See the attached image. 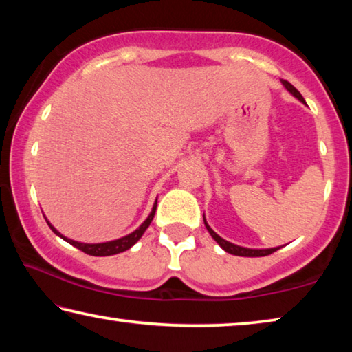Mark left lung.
I'll list each match as a JSON object with an SVG mask.
<instances>
[{"mask_svg": "<svg viewBox=\"0 0 352 352\" xmlns=\"http://www.w3.org/2000/svg\"><path fill=\"white\" fill-rule=\"evenodd\" d=\"M283 85L287 88V91H290L292 94H294V96L298 99V100H301V102H305V98L301 96V93L296 90V88L292 85L290 82H287V80H283ZM204 220H205V216H204ZM205 226H206V230L210 231V234L212 236V239L216 241L220 247H222L226 253H230V254H236V256H247V258H259V256H267V254H272V253H275L276 250H279V247H276V248H262V250H256V248H245V247H239V245H234V243H231V242H228V241H225V239H222V237H220L217 233H214V231L211 230V226L206 223V220H205Z\"/></svg>", "mask_w": 352, "mask_h": 352, "instance_id": "8db88e82", "label": "left lung"}]
</instances>
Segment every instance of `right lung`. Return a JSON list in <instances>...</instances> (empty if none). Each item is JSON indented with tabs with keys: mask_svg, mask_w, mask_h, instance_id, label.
<instances>
[{
	"mask_svg": "<svg viewBox=\"0 0 352 352\" xmlns=\"http://www.w3.org/2000/svg\"><path fill=\"white\" fill-rule=\"evenodd\" d=\"M155 211H157V201L153 204V208H152V212L148 214V217L144 220V222L141 223L140 228H136L133 233H130L127 236L121 237V239H116V241H110V242H102V243H83V242H76L73 239H68V237L62 236L58 231L52 226L50 222H47V225H50V228L54 231V233L57 236H60L63 241H67L68 243H71V245H74L76 248L82 250L83 253L90 254V256H111V254H118V253H122L126 252V250H129L130 247H133L136 242H138L141 239V236L144 234V231L147 230V226L151 225L152 219L155 216Z\"/></svg>",
	"mask_w": 352,
	"mask_h": 352,
	"instance_id": "obj_1",
	"label": "right lung"
}]
</instances>
